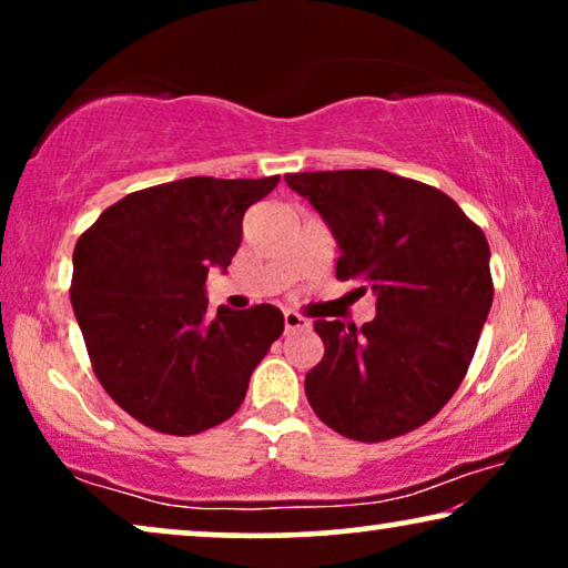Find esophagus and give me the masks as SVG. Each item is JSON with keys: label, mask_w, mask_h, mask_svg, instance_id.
I'll list each match as a JSON object with an SVG mask.
<instances>
[{"label": "esophagus", "mask_w": 568, "mask_h": 568, "mask_svg": "<svg viewBox=\"0 0 568 568\" xmlns=\"http://www.w3.org/2000/svg\"><path fill=\"white\" fill-rule=\"evenodd\" d=\"M284 325H286V331H300V328H307L310 323L300 313H292V310H286Z\"/></svg>", "instance_id": "obj_1"}]
</instances>
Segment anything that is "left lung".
<instances>
[{
	"label": "left lung",
	"instance_id": "1",
	"mask_svg": "<svg viewBox=\"0 0 568 568\" xmlns=\"http://www.w3.org/2000/svg\"><path fill=\"white\" fill-rule=\"evenodd\" d=\"M284 181L331 227L341 282L377 294L375 321L362 328L315 321L325 354L305 377L310 406L356 442L418 429L460 387L491 310L484 230L447 193L387 170H321Z\"/></svg>",
	"mask_w": 568,
	"mask_h": 568
}]
</instances>
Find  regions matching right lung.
Returning a JSON list of instances; mask_svg holds the SVG:
<instances>
[{"label": "right lung", "mask_w": 568, "mask_h": 568, "mask_svg": "<svg viewBox=\"0 0 568 568\" xmlns=\"http://www.w3.org/2000/svg\"><path fill=\"white\" fill-rule=\"evenodd\" d=\"M276 183L199 175L152 185L77 240L69 294L92 372L139 424L189 437L227 422L282 336L278 307L212 315L204 294L209 268L237 253L247 206Z\"/></svg>", "instance_id": "1"}]
</instances>
